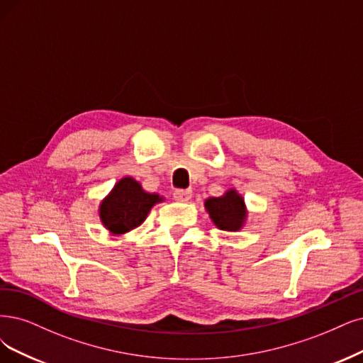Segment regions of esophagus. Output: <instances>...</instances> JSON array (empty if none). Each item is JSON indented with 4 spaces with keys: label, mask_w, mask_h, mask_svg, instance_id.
<instances>
[{
    "label": "esophagus",
    "mask_w": 363,
    "mask_h": 363,
    "mask_svg": "<svg viewBox=\"0 0 363 363\" xmlns=\"http://www.w3.org/2000/svg\"><path fill=\"white\" fill-rule=\"evenodd\" d=\"M191 190H177L173 193V199L178 200V202H189L191 199Z\"/></svg>",
    "instance_id": "esophagus-1"
}]
</instances>
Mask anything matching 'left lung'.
<instances>
[{
  "mask_svg": "<svg viewBox=\"0 0 363 363\" xmlns=\"http://www.w3.org/2000/svg\"><path fill=\"white\" fill-rule=\"evenodd\" d=\"M205 208L212 223L220 230L238 232L247 221V206L244 197L235 189L227 190L220 197H209L205 200Z\"/></svg>",
  "mask_w": 363,
  "mask_h": 363,
  "instance_id": "obj_1",
  "label": "left lung"
}]
</instances>
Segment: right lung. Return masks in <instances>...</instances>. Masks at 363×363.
<instances>
[{
    "label": "right lung",
    "mask_w": 363,
    "mask_h": 363,
    "mask_svg": "<svg viewBox=\"0 0 363 363\" xmlns=\"http://www.w3.org/2000/svg\"><path fill=\"white\" fill-rule=\"evenodd\" d=\"M163 200L164 197L157 193L145 191L136 179L125 177L119 179L111 193L101 200L99 206L100 220L111 235H124L139 227L152 206Z\"/></svg>",
    "instance_id": "right-lung-1"
}]
</instances>
